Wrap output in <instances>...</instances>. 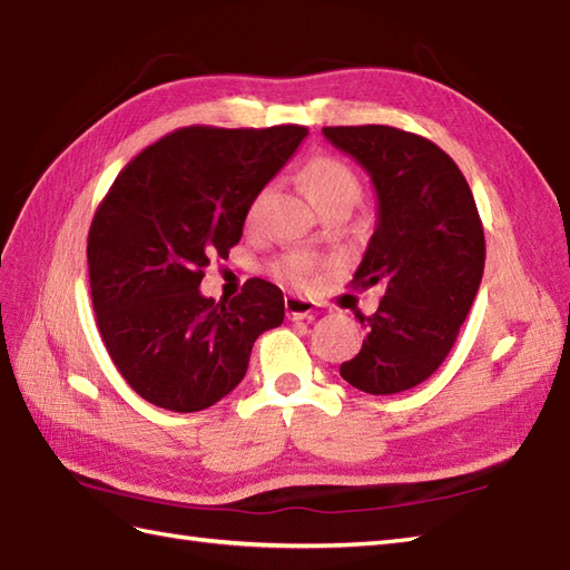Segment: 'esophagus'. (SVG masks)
<instances>
[{
    "instance_id": "1",
    "label": "esophagus",
    "mask_w": 570,
    "mask_h": 570,
    "mask_svg": "<svg viewBox=\"0 0 570 570\" xmlns=\"http://www.w3.org/2000/svg\"><path fill=\"white\" fill-rule=\"evenodd\" d=\"M284 306H286L288 321H306V317H313L315 313V303L301 296H286Z\"/></svg>"
}]
</instances>
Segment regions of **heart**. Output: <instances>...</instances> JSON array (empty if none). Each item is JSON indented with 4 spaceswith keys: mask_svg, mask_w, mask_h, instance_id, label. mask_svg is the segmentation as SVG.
<instances>
[{
    "mask_svg": "<svg viewBox=\"0 0 570 570\" xmlns=\"http://www.w3.org/2000/svg\"><path fill=\"white\" fill-rule=\"evenodd\" d=\"M301 179L306 184V191L317 210L335 204H356L362 198V181L354 175V169L337 160V157H313L301 169ZM274 187L264 184V187L253 196V202L247 206V225H255L262 216L264 206L269 204ZM276 274L282 279L291 282L294 286H308L315 274V262L306 255H286L284 259L276 262Z\"/></svg>",
    "mask_w": 570,
    "mask_h": 570,
    "instance_id": "b5f03b06",
    "label": "heart"
}]
</instances>
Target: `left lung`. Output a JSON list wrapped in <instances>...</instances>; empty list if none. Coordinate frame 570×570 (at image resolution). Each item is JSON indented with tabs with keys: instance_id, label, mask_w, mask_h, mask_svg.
<instances>
[{
	"instance_id": "1",
	"label": "left lung",
	"mask_w": 570,
	"mask_h": 570,
	"mask_svg": "<svg viewBox=\"0 0 570 570\" xmlns=\"http://www.w3.org/2000/svg\"><path fill=\"white\" fill-rule=\"evenodd\" d=\"M323 136L374 181L376 230L354 288L381 286L360 354L340 376L372 395L417 386L442 366L481 286L485 237L469 181L428 138L393 126H330Z\"/></svg>"
}]
</instances>
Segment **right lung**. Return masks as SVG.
<instances>
[{"mask_svg": "<svg viewBox=\"0 0 570 570\" xmlns=\"http://www.w3.org/2000/svg\"><path fill=\"white\" fill-rule=\"evenodd\" d=\"M306 136L303 126L179 128L104 196L87 237L91 303L106 352L140 399L175 413L210 407L243 381L255 340L284 323L282 288L257 276L225 303L198 286Z\"/></svg>", "mask_w": 570, "mask_h": 570, "instance_id": "add662e5", "label": "right lung"}]
</instances>
